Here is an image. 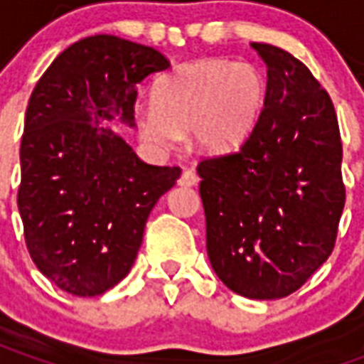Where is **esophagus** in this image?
Listing matches in <instances>:
<instances>
[{
  "instance_id": "esophagus-1",
  "label": "esophagus",
  "mask_w": 364,
  "mask_h": 364,
  "mask_svg": "<svg viewBox=\"0 0 364 364\" xmlns=\"http://www.w3.org/2000/svg\"><path fill=\"white\" fill-rule=\"evenodd\" d=\"M197 183L198 177L193 169H185L181 173V177H179V185H181V187H195Z\"/></svg>"
}]
</instances>
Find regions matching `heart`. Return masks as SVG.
<instances>
[{
  "mask_svg": "<svg viewBox=\"0 0 364 364\" xmlns=\"http://www.w3.org/2000/svg\"><path fill=\"white\" fill-rule=\"evenodd\" d=\"M156 103L136 109V124L146 142L167 150L193 130L205 154H226L244 142L259 117L265 80L247 62L205 58L175 68L154 91Z\"/></svg>",
  "mask_w": 364,
  "mask_h": 364,
  "instance_id": "heart-1",
  "label": "heart"
}]
</instances>
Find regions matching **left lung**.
<instances>
[{
	"instance_id": "obj_1",
	"label": "left lung",
	"mask_w": 364,
	"mask_h": 364,
	"mask_svg": "<svg viewBox=\"0 0 364 364\" xmlns=\"http://www.w3.org/2000/svg\"><path fill=\"white\" fill-rule=\"evenodd\" d=\"M267 64L259 117L240 150L203 159L200 198L214 273L245 298L292 294L331 255L345 206L341 136L328 91L292 54Z\"/></svg>"
}]
</instances>
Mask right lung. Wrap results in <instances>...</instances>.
Segmentation results:
<instances>
[{
  "instance_id": "1",
  "label": "right lung",
  "mask_w": 364,
  "mask_h": 364,
  "mask_svg": "<svg viewBox=\"0 0 364 364\" xmlns=\"http://www.w3.org/2000/svg\"><path fill=\"white\" fill-rule=\"evenodd\" d=\"M167 68L156 48L87 36L28 99L17 193L25 242L38 271L74 296H99L127 277L151 208L181 175L144 164L105 124L136 127L138 83Z\"/></svg>"
}]
</instances>
